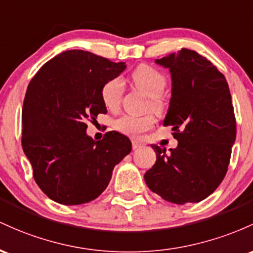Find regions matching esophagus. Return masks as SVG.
<instances>
[{
	"mask_svg": "<svg viewBox=\"0 0 253 253\" xmlns=\"http://www.w3.org/2000/svg\"><path fill=\"white\" fill-rule=\"evenodd\" d=\"M141 147H144V142H142L141 140H132V148L138 149Z\"/></svg>",
	"mask_w": 253,
	"mask_h": 253,
	"instance_id": "34e87169",
	"label": "esophagus"
}]
</instances>
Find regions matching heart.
<instances>
[{
    "instance_id": "obj_1",
    "label": "heart",
    "mask_w": 253,
    "mask_h": 253,
    "mask_svg": "<svg viewBox=\"0 0 253 253\" xmlns=\"http://www.w3.org/2000/svg\"><path fill=\"white\" fill-rule=\"evenodd\" d=\"M131 79L135 86L142 93L149 95V104L152 109L157 112L164 111L165 99L163 90L167 84L166 75L152 65L141 64L132 72ZM123 92L124 81L119 76L111 79L104 84L101 88V99L110 111H116L121 106ZM154 123L155 118L152 115H124L115 122V127L126 135L138 136L152 129Z\"/></svg>"
}]
</instances>
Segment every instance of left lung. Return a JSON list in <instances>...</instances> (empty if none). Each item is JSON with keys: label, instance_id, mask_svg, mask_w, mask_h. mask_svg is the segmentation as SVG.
Returning <instances> with one entry per match:
<instances>
[{"label": "left lung", "instance_id": "1", "mask_svg": "<svg viewBox=\"0 0 253 253\" xmlns=\"http://www.w3.org/2000/svg\"><path fill=\"white\" fill-rule=\"evenodd\" d=\"M169 68L172 96L164 126H171L177 148H161L144 174L153 192L167 202L197 203L225 178L237 135L231 92L225 76L196 51L183 49L155 59Z\"/></svg>", "mask_w": 253, "mask_h": 253}]
</instances>
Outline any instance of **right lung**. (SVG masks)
Wrapping results in <instances>:
<instances>
[{"label":"right lung","instance_id":"add662e5","mask_svg":"<svg viewBox=\"0 0 253 253\" xmlns=\"http://www.w3.org/2000/svg\"><path fill=\"white\" fill-rule=\"evenodd\" d=\"M126 65L84 50H69L46 62L27 87L22 106V149L33 177L47 197L64 206L95 200L112 171L131 152L117 131L100 141L87 135V121L106 113L101 88Z\"/></svg>","mask_w":253,"mask_h":253}]
</instances>
